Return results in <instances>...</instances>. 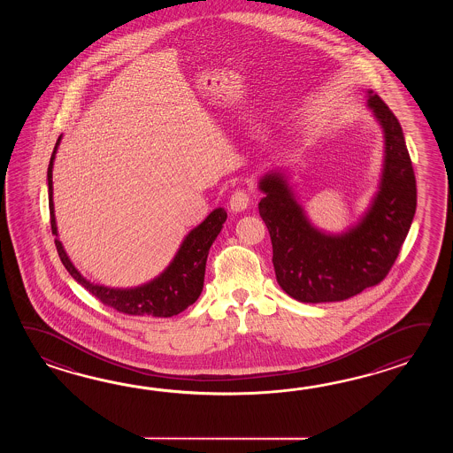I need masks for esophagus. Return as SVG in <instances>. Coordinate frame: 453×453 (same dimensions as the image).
<instances>
[{
  "label": "esophagus",
  "instance_id": "obj_1",
  "mask_svg": "<svg viewBox=\"0 0 453 453\" xmlns=\"http://www.w3.org/2000/svg\"><path fill=\"white\" fill-rule=\"evenodd\" d=\"M250 205V193L246 189H236L231 194L230 209L233 212H241Z\"/></svg>",
  "mask_w": 453,
  "mask_h": 453
}]
</instances>
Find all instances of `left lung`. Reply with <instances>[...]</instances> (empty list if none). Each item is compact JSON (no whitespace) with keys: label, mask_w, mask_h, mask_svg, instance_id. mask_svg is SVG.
I'll return each instance as SVG.
<instances>
[{"label":"left lung","mask_w":453,"mask_h":453,"mask_svg":"<svg viewBox=\"0 0 453 453\" xmlns=\"http://www.w3.org/2000/svg\"><path fill=\"white\" fill-rule=\"evenodd\" d=\"M367 106L384 129L380 186L357 226L327 234L309 223L285 176L265 174L259 213L267 225L281 289L301 303H332L374 287L392 269L416 212V178L403 131L384 100L367 90Z\"/></svg>","instance_id":"obj_1"}]
</instances>
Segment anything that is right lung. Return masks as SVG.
Segmentation results:
<instances>
[{
    "instance_id": "obj_1",
    "label": "right lung",
    "mask_w": 453,
    "mask_h": 453,
    "mask_svg": "<svg viewBox=\"0 0 453 453\" xmlns=\"http://www.w3.org/2000/svg\"><path fill=\"white\" fill-rule=\"evenodd\" d=\"M61 135L53 149L50 158L49 173V205L50 223L51 233L58 236L57 220H55V207H53V160L57 155ZM226 220V212L223 209H215L199 226H196L186 238L180 250L176 252L173 262L160 273L157 279L135 288H108L102 285H94L84 279L68 254L63 250L61 241L55 240L59 259L66 267L69 275L81 283L84 288L102 301L108 308H113L118 312L127 316H152V318H172L184 309L189 308L201 296L205 275V262L209 250L213 241L222 230L223 223Z\"/></svg>"
}]
</instances>
